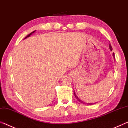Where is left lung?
Wrapping results in <instances>:
<instances>
[{
	"mask_svg": "<svg viewBox=\"0 0 128 128\" xmlns=\"http://www.w3.org/2000/svg\"><path fill=\"white\" fill-rule=\"evenodd\" d=\"M109 49H110V50H111V51H112V46H111L110 44V45H109ZM113 58H114V53L113 54ZM74 96H75V97H76V98L77 99V100H78V101L79 102H81V103H82V104H86V102H84V101H82L79 98L78 96H77V95L76 94V93H75L74 91ZM94 104H95V103H94ZM89 104V105H92V104H90H90Z\"/></svg>",
	"mask_w": 128,
	"mask_h": 128,
	"instance_id": "left-lung-1",
	"label": "left lung"
}]
</instances>
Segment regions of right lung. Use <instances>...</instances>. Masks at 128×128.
<instances>
[{"label":"right lung","instance_id":"right-lung-1","mask_svg":"<svg viewBox=\"0 0 128 128\" xmlns=\"http://www.w3.org/2000/svg\"><path fill=\"white\" fill-rule=\"evenodd\" d=\"M35 31H34V32H32V33H31V34H29V35H28V36H27V37H26V38H24V39H26V38H29V37H30V36H31V35H32V34L35 33Z\"/></svg>","mask_w":128,"mask_h":128}]
</instances>
